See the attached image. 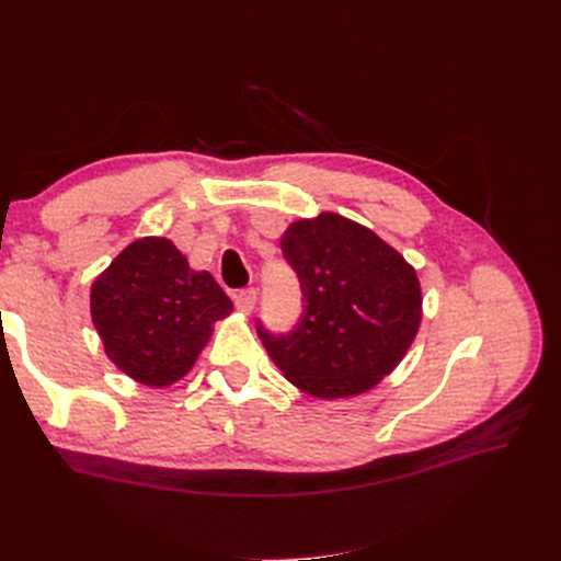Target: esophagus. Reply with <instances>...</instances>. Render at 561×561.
Segmentation results:
<instances>
[{
	"instance_id": "obj_1",
	"label": "esophagus",
	"mask_w": 561,
	"mask_h": 561,
	"mask_svg": "<svg viewBox=\"0 0 561 561\" xmlns=\"http://www.w3.org/2000/svg\"><path fill=\"white\" fill-rule=\"evenodd\" d=\"M233 304L241 313H250L254 309V304H257V290H254V287H245V290H239L233 295Z\"/></svg>"
}]
</instances>
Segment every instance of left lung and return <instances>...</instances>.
<instances>
[{
  "label": "left lung",
  "mask_w": 561,
  "mask_h": 561,
  "mask_svg": "<svg viewBox=\"0 0 561 561\" xmlns=\"http://www.w3.org/2000/svg\"><path fill=\"white\" fill-rule=\"evenodd\" d=\"M304 313L290 334L260 339L287 381L322 400L360 396L393 371L421 325L414 266L379 236L336 213L287 227Z\"/></svg>",
  "instance_id": "left-lung-1"
}]
</instances>
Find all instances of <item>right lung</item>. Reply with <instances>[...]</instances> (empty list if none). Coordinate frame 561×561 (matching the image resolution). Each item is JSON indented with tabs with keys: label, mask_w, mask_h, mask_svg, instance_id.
I'll use <instances>...</instances> for the list:
<instances>
[{
	"label": "right lung",
	"mask_w": 561,
	"mask_h": 561,
	"mask_svg": "<svg viewBox=\"0 0 561 561\" xmlns=\"http://www.w3.org/2000/svg\"><path fill=\"white\" fill-rule=\"evenodd\" d=\"M233 304L208 271H194L173 241L130 243L93 280L91 318L107 358L138 383L180 381Z\"/></svg>",
	"instance_id": "add662e5"
}]
</instances>
